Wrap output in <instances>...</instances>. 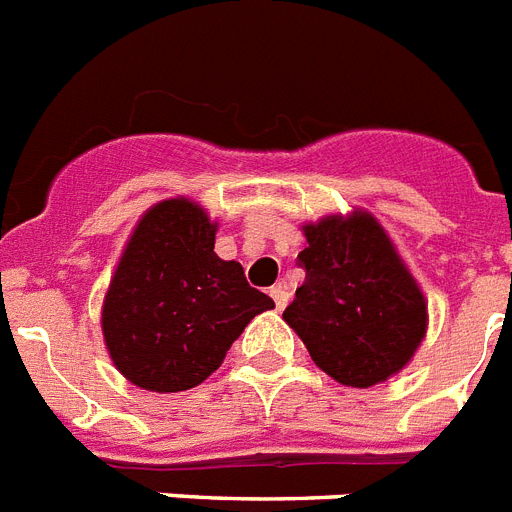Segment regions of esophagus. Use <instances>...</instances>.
I'll return each instance as SVG.
<instances>
[{"mask_svg": "<svg viewBox=\"0 0 512 512\" xmlns=\"http://www.w3.org/2000/svg\"><path fill=\"white\" fill-rule=\"evenodd\" d=\"M269 295H272V300H274V305H277V310H282L287 303H290V292H287L285 285H274L272 290H269Z\"/></svg>", "mask_w": 512, "mask_h": 512, "instance_id": "1", "label": "esophagus"}]
</instances>
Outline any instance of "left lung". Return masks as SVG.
<instances>
[{
	"instance_id": "left-lung-1",
	"label": "left lung",
	"mask_w": 512,
	"mask_h": 512,
	"mask_svg": "<svg viewBox=\"0 0 512 512\" xmlns=\"http://www.w3.org/2000/svg\"><path fill=\"white\" fill-rule=\"evenodd\" d=\"M303 230L305 282L282 316L334 381L355 388L386 381L425 336V295L368 212Z\"/></svg>"
}]
</instances>
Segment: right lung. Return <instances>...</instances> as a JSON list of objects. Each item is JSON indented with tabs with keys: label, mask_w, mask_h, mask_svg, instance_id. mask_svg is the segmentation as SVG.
I'll list each match as a JSON object with an SVG mask.
<instances>
[{
	"label": "right lung",
	"mask_w": 512,
	"mask_h": 512,
	"mask_svg": "<svg viewBox=\"0 0 512 512\" xmlns=\"http://www.w3.org/2000/svg\"><path fill=\"white\" fill-rule=\"evenodd\" d=\"M214 230L199 204L168 199L131 235L103 303V336L134 386L157 393L199 386L251 318L274 308L238 261L214 253Z\"/></svg>",
	"instance_id": "obj_1"
}]
</instances>
